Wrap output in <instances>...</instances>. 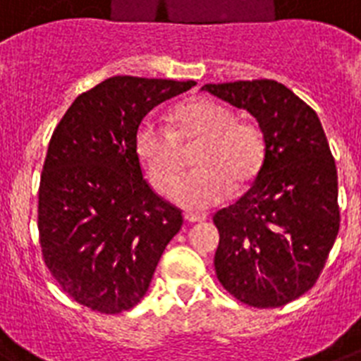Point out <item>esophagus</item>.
Wrapping results in <instances>:
<instances>
[{"label": "esophagus", "instance_id": "obj_1", "mask_svg": "<svg viewBox=\"0 0 361 361\" xmlns=\"http://www.w3.org/2000/svg\"><path fill=\"white\" fill-rule=\"evenodd\" d=\"M185 221L190 222V224H196V222L207 221V216L206 215H195V213H187Z\"/></svg>", "mask_w": 361, "mask_h": 361}]
</instances>
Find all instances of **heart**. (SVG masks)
Listing matches in <instances>:
<instances>
[{
  "instance_id": "b5f03b06",
  "label": "heart",
  "mask_w": 361,
  "mask_h": 361,
  "mask_svg": "<svg viewBox=\"0 0 361 361\" xmlns=\"http://www.w3.org/2000/svg\"><path fill=\"white\" fill-rule=\"evenodd\" d=\"M180 139L204 140L198 171L183 176L171 190L176 206L206 211L228 198L231 183L241 189L256 180L265 159L259 128L237 122V114L209 98H195L176 111V131L145 118L135 131V154L152 185L165 192L180 174Z\"/></svg>"
}]
</instances>
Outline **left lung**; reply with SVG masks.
Instances as JSON below:
<instances>
[{"label":"left lung","mask_w":361,"mask_h":361,"mask_svg":"<svg viewBox=\"0 0 361 361\" xmlns=\"http://www.w3.org/2000/svg\"><path fill=\"white\" fill-rule=\"evenodd\" d=\"M202 90L257 120L265 159L250 189L213 216L219 282L243 304L278 307L317 282L339 231L338 171L317 113L272 79Z\"/></svg>","instance_id":"left-lung-1"}]
</instances>
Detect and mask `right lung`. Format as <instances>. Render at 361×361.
Returning a JSON list of instances; mask_svg holds the SVG:
<instances>
[{
    "label": "right lung",
    "mask_w": 361,
    "mask_h": 361,
    "mask_svg": "<svg viewBox=\"0 0 361 361\" xmlns=\"http://www.w3.org/2000/svg\"><path fill=\"white\" fill-rule=\"evenodd\" d=\"M195 81L114 75L79 94L55 128L38 189L42 257L75 302L99 313L133 307L183 216L155 195L135 131Z\"/></svg>",
    "instance_id": "obj_1"
}]
</instances>
